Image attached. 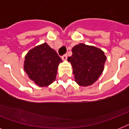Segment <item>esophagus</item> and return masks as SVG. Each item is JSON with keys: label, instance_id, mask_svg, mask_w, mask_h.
Here are the masks:
<instances>
[{"label": "esophagus", "instance_id": "1", "mask_svg": "<svg viewBox=\"0 0 129 129\" xmlns=\"http://www.w3.org/2000/svg\"><path fill=\"white\" fill-rule=\"evenodd\" d=\"M67 58H68V56H67L66 54L63 55V56L61 57V59H62L63 60H64V61L67 60Z\"/></svg>", "mask_w": 129, "mask_h": 129}]
</instances>
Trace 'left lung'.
I'll return each instance as SVG.
<instances>
[{"label": "left lung", "mask_w": 129, "mask_h": 129, "mask_svg": "<svg viewBox=\"0 0 129 129\" xmlns=\"http://www.w3.org/2000/svg\"><path fill=\"white\" fill-rule=\"evenodd\" d=\"M71 63L75 81L79 86H88L96 82L104 69L106 57L100 48L79 43L72 48Z\"/></svg>", "instance_id": "8db88e82"}]
</instances>
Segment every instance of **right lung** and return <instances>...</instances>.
Instances as JSON below:
<instances>
[{"label": "right lung", "mask_w": 129, "mask_h": 129, "mask_svg": "<svg viewBox=\"0 0 129 129\" xmlns=\"http://www.w3.org/2000/svg\"><path fill=\"white\" fill-rule=\"evenodd\" d=\"M62 62L57 52L44 43L35 46L25 57L24 70L35 84L46 87L56 78L59 63Z\"/></svg>", "instance_id": "1"}]
</instances>
